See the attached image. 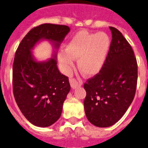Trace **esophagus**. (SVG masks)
Returning <instances> with one entry per match:
<instances>
[{"instance_id":"34e87169","label":"esophagus","mask_w":148,"mask_h":148,"mask_svg":"<svg viewBox=\"0 0 148 148\" xmlns=\"http://www.w3.org/2000/svg\"><path fill=\"white\" fill-rule=\"evenodd\" d=\"M69 82H70V84H71V86L72 88H77V87L81 86L82 83L80 81H78L76 79L74 78H71V79H69Z\"/></svg>"}]
</instances>
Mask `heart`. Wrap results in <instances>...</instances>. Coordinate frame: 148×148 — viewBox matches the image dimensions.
Masks as SVG:
<instances>
[{"label": "heart", "instance_id": "obj_1", "mask_svg": "<svg viewBox=\"0 0 148 148\" xmlns=\"http://www.w3.org/2000/svg\"><path fill=\"white\" fill-rule=\"evenodd\" d=\"M111 45V38L107 33L86 31L77 33L67 44L66 50H62L58 59L65 73L69 74L77 59L79 70L86 77L95 75L103 66Z\"/></svg>", "mask_w": 148, "mask_h": 148}]
</instances>
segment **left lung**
Masks as SVG:
<instances>
[{
  "label": "left lung",
  "instance_id": "obj_1",
  "mask_svg": "<svg viewBox=\"0 0 148 148\" xmlns=\"http://www.w3.org/2000/svg\"><path fill=\"white\" fill-rule=\"evenodd\" d=\"M112 38L103 66L84 83L87 119L99 127L119 121L133 102L138 79V65L133 48L122 33L110 27Z\"/></svg>",
  "mask_w": 148,
  "mask_h": 148
}]
</instances>
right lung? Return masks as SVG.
<instances>
[{
	"label": "right lung",
	"instance_id": "1",
	"mask_svg": "<svg viewBox=\"0 0 148 148\" xmlns=\"http://www.w3.org/2000/svg\"><path fill=\"white\" fill-rule=\"evenodd\" d=\"M70 31L66 25L43 24L31 29L19 44L12 65L15 100L24 117L41 127L54 124L71 89L69 77L57 68L56 56L45 62L33 60L31 49L42 38L57 47Z\"/></svg>",
	"mask_w": 148,
	"mask_h": 148
}]
</instances>
